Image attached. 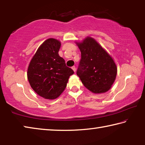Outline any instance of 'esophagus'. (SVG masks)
<instances>
[{"instance_id": "obj_1", "label": "esophagus", "mask_w": 145, "mask_h": 145, "mask_svg": "<svg viewBox=\"0 0 145 145\" xmlns=\"http://www.w3.org/2000/svg\"><path fill=\"white\" fill-rule=\"evenodd\" d=\"M72 70H73V71H74V72H76V67H75V66H73V67H72Z\"/></svg>"}]
</instances>
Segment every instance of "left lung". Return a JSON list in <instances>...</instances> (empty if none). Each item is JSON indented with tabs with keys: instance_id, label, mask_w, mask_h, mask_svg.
<instances>
[{
	"instance_id": "8db88e82",
	"label": "left lung",
	"mask_w": 145,
	"mask_h": 145,
	"mask_svg": "<svg viewBox=\"0 0 145 145\" xmlns=\"http://www.w3.org/2000/svg\"><path fill=\"white\" fill-rule=\"evenodd\" d=\"M77 44L81 52L77 75L82 84L94 93L107 91L117 73L116 65L112 58L92 38L88 37Z\"/></svg>"
}]
</instances>
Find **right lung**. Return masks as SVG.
I'll list each match as a JSON object with an SVG mask.
<instances>
[{"label":"right lung","instance_id":"1","mask_svg":"<svg viewBox=\"0 0 145 145\" xmlns=\"http://www.w3.org/2000/svg\"><path fill=\"white\" fill-rule=\"evenodd\" d=\"M60 46V41L48 39L38 48L29 65V84L44 99L57 98L67 87L70 76L74 73L59 55Z\"/></svg>","mask_w":145,"mask_h":145}]
</instances>
